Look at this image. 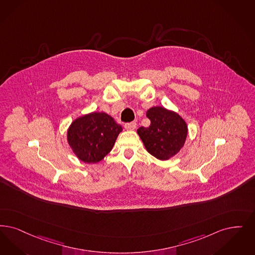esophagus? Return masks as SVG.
<instances>
[{"instance_id": "1", "label": "esophagus", "mask_w": 255, "mask_h": 255, "mask_svg": "<svg viewBox=\"0 0 255 255\" xmlns=\"http://www.w3.org/2000/svg\"><path fill=\"white\" fill-rule=\"evenodd\" d=\"M124 127H125V129H126V130H128V131H132V130H134V129H135V127H136V123H126V124L124 125Z\"/></svg>"}]
</instances>
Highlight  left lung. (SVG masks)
Listing matches in <instances>:
<instances>
[{"mask_svg":"<svg viewBox=\"0 0 255 255\" xmlns=\"http://www.w3.org/2000/svg\"><path fill=\"white\" fill-rule=\"evenodd\" d=\"M149 127H139L137 134L147 152L159 160H168L180 152L188 136V125L183 118L162 106L147 110Z\"/></svg>","mask_w":255,"mask_h":255,"instance_id":"8db88e82","label":"left lung"}]
</instances>
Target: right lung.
<instances>
[{"instance_id": "right-lung-1", "label": "right lung", "mask_w": 255, "mask_h": 255, "mask_svg": "<svg viewBox=\"0 0 255 255\" xmlns=\"http://www.w3.org/2000/svg\"><path fill=\"white\" fill-rule=\"evenodd\" d=\"M123 127L104 112L85 114L72 122L66 139L75 155L84 163L96 164L111 152Z\"/></svg>"}]
</instances>
